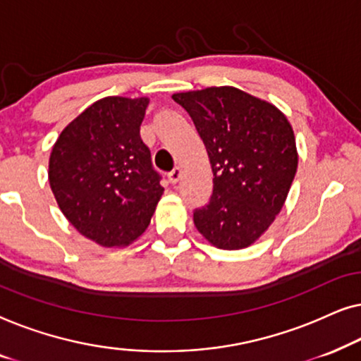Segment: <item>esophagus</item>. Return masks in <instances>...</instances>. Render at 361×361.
I'll return each mask as SVG.
<instances>
[{"mask_svg": "<svg viewBox=\"0 0 361 361\" xmlns=\"http://www.w3.org/2000/svg\"><path fill=\"white\" fill-rule=\"evenodd\" d=\"M167 177H169V180L172 182V184H177V182H179V179L182 177V169H180V167H174V169H172L169 174H167Z\"/></svg>", "mask_w": 361, "mask_h": 361, "instance_id": "esophagus-1", "label": "esophagus"}]
</instances>
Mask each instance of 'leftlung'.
Returning a JSON list of instances; mask_svg holds the SVG:
<instances>
[{
    "instance_id": "left-lung-1",
    "label": "left lung",
    "mask_w": 361,
    "mask_h": 361,
    "mask_svg": "<svg viewBox=\"0 0 361 361\" xmlns=\"http://www.w3.org/2000/svg\"><path fill=\"white\" fill-rule=\"evenodd\" d=\"M204 141L214 172L209 204L195 209L197 230L221 250L255 243L283 209L298 149L290 123L271 103L235 87L174 93Z\"/></svg>"
}]
</instances>
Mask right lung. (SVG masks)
Wrapping results in <instances>:
<instances>
[{
    "instance_id": "add662e5",
    "label": "right lung",
    "mask_w": 361,
    "mask_h": 361,
    "mask_svg": "<svg viewBox=\"0 0 361 361\" xmlns=\"http://www.w3.org/2000/svg\"><path fill=\"white\" fill-rule=\"evenodd\" d=\"M149 98H102L63 128L49 184L66 219L88 240L128 246L149 225L164 187L141 140Z\"/></svg>"
}]
</instances>
